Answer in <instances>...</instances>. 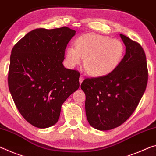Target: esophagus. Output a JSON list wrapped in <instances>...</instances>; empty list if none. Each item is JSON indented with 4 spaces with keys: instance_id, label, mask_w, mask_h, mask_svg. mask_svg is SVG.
I'll list each match as a JSON object with an SVG mask.
<instances>
[{
    "instance_id": "esophagus-1",
    "label": "esophagus",
    "mask_w": 156,
    "mask_h": 156,
    "mask_svg": "<svg viewBox=\"0 0 156 156\" xmlns=\"http://www.w3.org/2000/svg\"><path fill=\"white\" fill-rule=\"evenodd\" d=\"M83 80H84V77H83V76L81 75V76H80V78H79V82H80V84H81V83H83Z\"/></svg>"
}]
</instances>
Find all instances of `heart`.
<instances>
[{"instance_id": "heart-1", "label": "heart", "mask_w": 156, "mask_h": 156, "mask_svg": "<svg viewBox=\"0 0 156 156\" xmlns=\"http://www.w3.org/2000/svg\"><path fill=\"white\" fill-rule=\"evenodd\" d=\"M125 54L124 44L120 39H110L98 34L89 33L79 37L75 47L66 50V60L71 68L79 65L84 59L86 72L92 77H103L118 67Z\"/></svg>"}]
</instances>
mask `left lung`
<instances>
[{
    "instance_id": "1",
    "label": "left lung",
    "mask_w": 156,
    "mask_h": 156,
    "mask_svg": "<svg viewBox=\"0 0 156 156\" xmlns=\"http://www.w3.org/2000/svg\"><path fill=\"white\" fill-rule=\"evenodd\" d=\"M119 36L126 54L118 67L103 77L86 78L80 85L86 96L88 122L99 130H109L124 123L137 107L147 85L142 47L122 34Z\"/></svg>"
}]
</instances>
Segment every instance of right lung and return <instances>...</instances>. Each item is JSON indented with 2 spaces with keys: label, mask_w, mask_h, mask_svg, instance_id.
Listing matches in <instances>:
<instances>
[{
  "label": "right lung",
  "mask_w": 156,
  "mask_h": 156,
  "mask_svg": "<svg viewBox=\"0 0 156 156\" xmlns=\"http://www.w3.org/2000/svg\"><path fill=\"white\" fill-rule=\"evenodd\" d=\"M76 33L67 27L35 29L12 48L9 90L21 115L37 128L55 124L62 105L80 86L78 71L62 64L66 47Z\"/></svg>",
  "instance_id": "1"
}]
</instances>
